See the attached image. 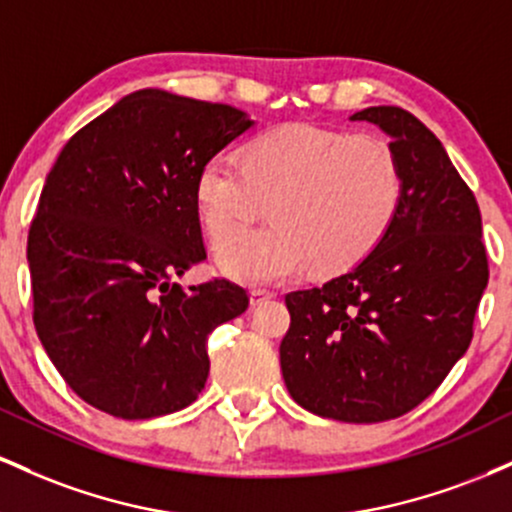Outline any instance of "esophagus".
Listing matches in <instances>:
<instances>
[{
  "label": "esophagus",
  "mask_w": 512,
  "mask_h": 512,
  "mask_svg": "<svg viewBox=\"0 0 512 512\" xmlns=\"http://www.w3.org/2000/svg\"><path fill=\"white\" fill-rule=\"evenodd\" d=\"M274 293H269V291H264V289H252L250 291V303L252 305H262L264 301H269V298H272Z\"/></svg>",
  "instance_id": "obj_1"
}]
</instances>
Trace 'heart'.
<instances>
[{
  "instance_id": "1",
  "label": "heart",
  "mask_w": 512,
  "mask_h": 512,
  "mask_svg": "<svg viewBox=\"0 0 512 512\" xmlns=\"http://www.w3.org/2000/svg\"><path fill=\"white\" fill-rule=\"evenodd\" d=\"M404 199L397 151L373 132L284 125L243 146L240 163L211 156L195 180L204 226L222 240L259 215L273 223L223 241L219 262L250 284H272L310 267H356L395 226Z\"/></svg>"
}]
</instances>
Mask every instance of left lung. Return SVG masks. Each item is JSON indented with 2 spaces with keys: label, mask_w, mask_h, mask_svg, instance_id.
<instances>
[{
  "label": "left lung",
  "mask_w": 512,
  "mask_h": 512,
  "mask_svg": "<svg viewBox=\"0 0 512 512\" xmlns=\"http://www.w3.org/2000/svg\"><path fill=\"white\" fill-rule=\"evenodd\" d=\"M404 173L399 216L361 264L320 289L286 293L284 383L303 409L344 424L407 414L438 390L474 337L489 260L474 192L419 117L375 105Z\"/></svg>",
  "instance_id": "left-lung-1"
}]
</instances>
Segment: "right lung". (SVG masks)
<instances>
[{
    "instance_id": "add662e5",
    "label": "right lung",
    "mask_w": 512,
    "mask_h": 512,
    "mask_svg": "<svg viewBox=\"0 0 512 512\" xmlns=\"http://www.w3.org/2000/svg\"><path fill=\"white\" fill-rule=\"evenodd\" d=\"M250 127L233 105L144 88L81 127L50 168L28 231L33 322L91 407L142 421L204 390L209 334L250 298L228 279H173L207 257L199 168Z\"/></svg>"
}]
</instances>
